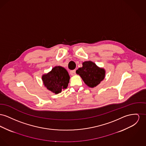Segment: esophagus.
<instances>
[{
	"mask_svg": "<svg viewBox=\"0 0 146 146\" xmlns=\"http://www.w3.org/2000/svg\"><path fill=\"white\" fill-rule=\"evenodd\" d=\"M70 74H71V76H74V75L76 74V70H71V71H70Z\"/></svg>",
	"mask_w": 146,
	"mask_h": 146,
	"instance_id": "1",
	"label": "esophagus"
}]
</instances>
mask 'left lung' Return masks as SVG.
<instances>
[{"instance_id": "8db88e82", "label": "left lung", "mask_w": 146, "mask_h": 146, "mask_svg": "<svg viewBox=\"0 0 146 146\" xmlns=\"http://www.w3.org/2000/svg\"><path fill=\"white\" fill-rule=\"evenodd\" d=\"M86 85L91 88L97 86L105 78L106 71L100 68L91 61L82 62V67L78 68L76 71Z\"/></svg>"}]
</instances>
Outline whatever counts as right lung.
<instances>
[{
	"label": "right lung",
	"instance_id": "right-lung-1",
	"mask_svg": "<svg viewBox=\"0 0 146 146\" xmlns=\"http://www.w3.org/2000/svg\"><path fill=\"white\" fill-rule=\"evenodd\" d=\"M70 78L68 71L60 66H55L48 73L42 76L45 87L55 94L68 88Z\"/></svg>",
	"mask_w": 146,
	"mask_h": 146
}]
</instances>
